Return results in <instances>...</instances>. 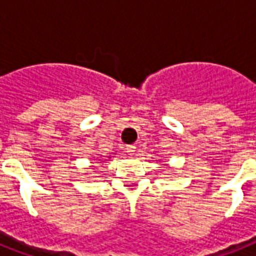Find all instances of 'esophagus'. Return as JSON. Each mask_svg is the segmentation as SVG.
Returning <instances> with one entry per match:
<instances>
[{
    "instance_id": "34e87169",
    "label": "esophagus",
    "mask_w": 256,
    "mask_h": 256,
    "mask_svg": "<svg viewBox=\"0 0 256 256\" xmlns=\"http://www.w3.org/2000/svg\"><path fill=\"white\" fill-rule=\"evenodd\" d=\"M134 150H136L134 146H126V152H130V155H134Z\"/></svg>"
}]
</instances>
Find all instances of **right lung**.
<instances>
[{
	"instance_id": "right-lung-1",
	"label": "right lung",
	"mask_w": 256,
	"mask_h": 256,
	"mask_svg": "<svg viewBox=\"0 0 256 256\" xmlns=\"http://www.w3.org/2000/svg\"><path fill=\"white\" fill-rule=\"evenodd\" d=\"M100 162H102V160H100Z\"/></svg>"
}]
</instances>
